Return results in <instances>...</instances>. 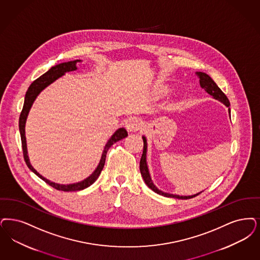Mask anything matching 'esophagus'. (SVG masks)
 Segmentation results:
<instances>
[{"label":"esophagus","instance_id":"1","mask_svg":"<svg viewBox=\"0 0 260 260\" xmlns=\"http://www.w3.org/2000/svg\"><path fill=\"white\" fill-rule=\"evenodd\" d=\"M141 126H142L141 122H140L138 119H136V118L131 119V120L128 121V123L125 125L126 131H127L128 133H136L137 131H139V129L141 128Z\"/></svg>","mask_w":260,"mask_h":260}]
</instances>
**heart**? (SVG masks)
<instances>
[{
	"label": "heart",
	"mask_w": 260,
	"mask_h": 260,
	"mask_svg": "<svg viewBox=\"0 0 260 260\" xmlns=\"http://www.w3.org/2000/svg\"><path fill=\"white\" fill-rule=\"evenodd\" d=\"M164 90H166V88H165V89H164Z\"/></svg>",
	"instance_id": "b5f03b06"
}]
</instances>
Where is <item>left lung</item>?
Wrapping results in <instances>:
<instances>
[{
    "label": "left lung",
    "mask_w": 260,
    "mask_h": 260,
    "mask_svg": "<svg viewBox=\"0 0 260 260\" xmlns=\"http://www.w3.org/2000/svg\"><path fill=\"white\" fill-rule=\"evenodd\" d=\"M198 77H199V82H200V86L205 90L206 93H209L210 95L213 96V99L217 100L218 102H220L221 104H224L226 107H229V113L230 115V103H229L228 96L222 93V91L218 87V85L215 83V81L208 75L207 73H202V72H198L197 73ZM143 142H144V146H143V154L141 156L140 159V172L141 175L143 177V180L145 182L146 185L150 187L153 191L156 192L157 194L164 196L166 198H178V199H189V198H194L198 194H200L202 191L192 194V196H178V194H173V193H169V192H165L160 189H158L156 187V185L154 184L150 172H149V168H148V165H147V139H146L145 135L142 136Z\"/></svg>",
    "instance_id": "1"
}]
</instances>
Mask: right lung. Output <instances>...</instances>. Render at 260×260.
<instances>
[{"label": "right lung", "mask_w": 260, "mask_h": 260, "mask_svg": "<svg viewBox=\"0 0 260 260\" xmlns=\"http://www.w3.org/2000/svg\"><path fill=\"white\" fill-rule=\"evenodd\" d=\"M81 62H82L81 60H74V61H70V62L58 63V64L52 67L48 72L42 74L41 77L36 79L30 85V87L28 88V90L26 92L23 109H22V112H21L20 118H19V132H20L21 141H22V149H23V155H24V158H25V161H26L27 166L37 176L40 177L49 186H51V187L58 189V190H62V191H75V190H81V189H84L86 187H90L92 184L94 183V181L99 178L103 168H104V164H105V157H106L108 149L114 143H116L117 141H119V140H121V139H123V138L127 136V133H126L125 127L118 128L114 134L111 135V137L108 139V141L106 142V144L104 146V151H103V154H102V157L100 159V162H99L96 168L93 170V173L90 176L87 177L86 179H84L80 182H77V183L67 184V185L55 183V182H52V181H50V180H48V179H46V178H44L42 175H41L31 166V162H30V158L28 156L27 141H26V135H25L26 121H27L29 112L31 110V105L34 104V102L36 101V99L38 98V95L42 93L46 87H48L54 81H56L57 79L62 77L63 74H66V73L76 71L77 70L76 63Z\"/></svg>", "instance_id": "add662e5"}]
</instances>
